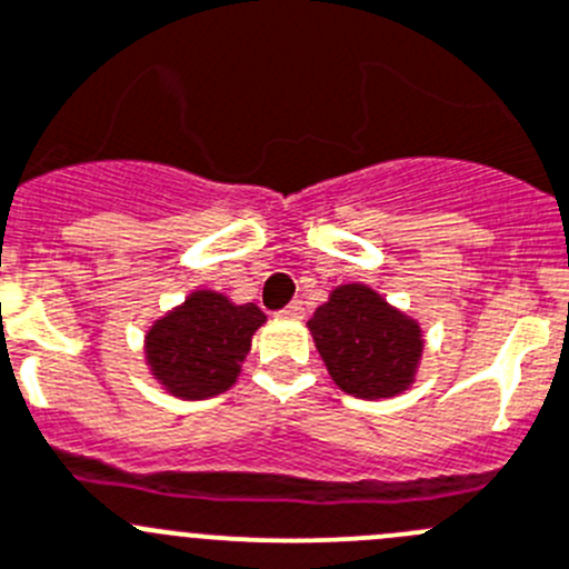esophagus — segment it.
<instances>
[{
  "instance_id": "esophagus-1",
  "label": "esophagus",
  "mask_w": 569,
  "mask_h": 569,
  "mask_svg": "<svg viewBox=\"0 0 569 569\" xmlns=\"http://www.w3.org/2000/svg\"><path fill=\"white\" fill-rule=\"evenodd\" d=\"M302 313H306V308H302V302H300V300H295V302H289V306H286L283 311H280V317L302 319Z\"/></svg>"
}]
</instances>
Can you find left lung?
<instances>
[{
  "instance_id": "8db88e82",
  "label": "left lung",
  "mask_w": 569,
  "mask_h": 569,
  "mask_svg": "<svg viewBox=\"0 0 569 569\" xmlns=\"http://www.w3.org/2000/svg\"><path fill=\"white\" fill-rule=\"evenodd\" d=\"M308 330L333 383L347 395L397 397L417 378L422 328L369 286H336L308 319Z\"/></svg>"
}]
</instances>
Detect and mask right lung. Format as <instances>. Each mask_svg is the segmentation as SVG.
I'll use <instances>...</instances> for the list:
<instances>
[{
	"label": "right lung",
	"mask_w": 569,
	"mask_h": 569,
	"mask_svg": "<svg viewBox=\"0 0 569 569\" xmlns=\"http://www.w3.org/2000/svg\"><path fill=\"white\" fill-rule=\"evenodd\" d=\"M267 322L256 302L197 289L150 325L144 358L150 375L180 400H208L236 383L252 336Z\"/></svg>",
	"instance_id": "1"
}]
</instances>
